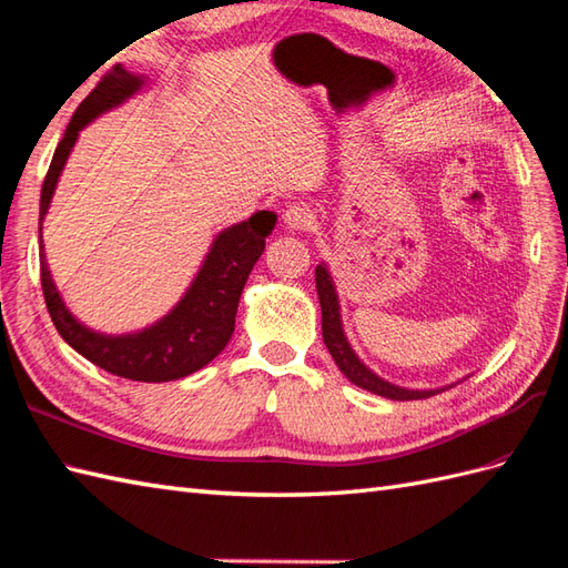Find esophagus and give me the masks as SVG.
Masks as SVG:
<instances>
[{
    "instance_id": "obj_1",
    "label": "esophagus",
    "mask_w": 568,
    "mask_h": 568,
    "mask_svg": "<svg viewBox=\"0 0 568 568\" xmlns=\"http://www.w3.org/2000/svg\"><path fill=\"white\" fill-rule=\"evenodd\" d=\"M283 221L290 230H307L312 225V211L302 203H293V206L285 209Z\"/></svg>"
}]
</instances>
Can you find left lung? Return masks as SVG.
Here are the masks:
<instances>
[{
  "label": "left lung",
  "mask_w": 568,
  "mask_h": 568,
  "mask_svg": "<svg viewBox=\"0 0 568 568\" xmlns=\"http://www.w3.org/2000/svg\"><path fill=\"white\" fill-rule=\"evenodd\" d=\"M316 295L318 304H322V333H324V343L328 347L331 357L336 359L338 369L351 379L355 386L372 390L376 396H384L390 400H423L434 394H442L444 388H429V390H415V388H403L396 384L384 382L382 376H376L367 365H362L359 357L347 343L345 333H343V322H341V304L336 295V285L331 281V273L324 264L316 266Z\"/></svg>",
  "instance_id": "1"
}]
</instances>
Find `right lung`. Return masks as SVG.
I'll return each instance as SVG.
<instances>
[{
  "label": "right lung",
  "instance_id": "1",
  "mask_svg": "<svg viewBox=\"0 0 568 568\" xmlns=\"http://www.w3.org/2000/svg\"><path fill=\"white\" fill-rule=\"evenodd\" d=\"M141 85L143 77L132 74L122 64H114L85 95L57 145L40 192V283L52 324L79 355L122 379L158 384L194 374L223 353L232 331H235V314L244 283L258 256L264 254L266 237L275 225V213L258 211L250 221L223 230L213 240L192 287L178 302V307L158 324L139 333H126V336H103V333H95L77 322L57 293L50 275L45 252H42V221H45L57 180H60L81 129L93 122L98 114L132 98Z\"/></svg>",
  "mask_w": 568,
  "mask_h": 568
}]
</instances>
